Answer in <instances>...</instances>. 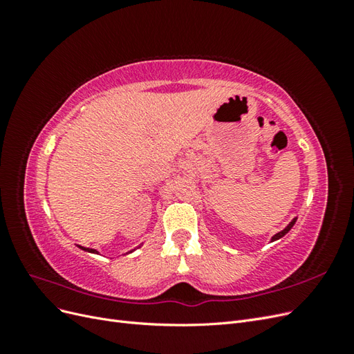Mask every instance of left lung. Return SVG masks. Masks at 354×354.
Segmentation results:
<instances>
[{
  "label": "left lung",
  "instance_id": "left-lung-1",
  "mask_svg": "<svg viewBox=\"0 0 354 354\" xmlns=\"http://www.w3.org/2000/svg\"><path fill=\"white\" fill-rule=\"evenodd\" d=\"M295 221H297V218H294V220H292L291 223H289V224H288V226H286V227H285V229H283L282 232H279V233H276V234H274V236L272 238V242H273V241H277V239H281L282 236H285V234H286V233H288L289 230H291V229L294 227V224H295Z\"/></svg>",
  "mask_w": 354,
  "mask_h": 354
}]
</instances>
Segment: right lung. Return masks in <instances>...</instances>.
<instances>
[{
    "mask_svg": "<svg viewBox=\"0 0 354 354\" xmlns=\"http://www.w3.org/2000/svg\"><path fill=\"white\" fill-rule=\"evenodd\" d=\"M80 246V248L82 250V251H87V252H93V254H99L97 251H95V250H91V248H85V246H81V245H78ZM130 252H133V251H130Z\"/></svg>",
    "mask_w": 354,
    "mask_h": 354,
    "instance_id": "add662e5",
    "label": "right lung"
}]
</instances>
